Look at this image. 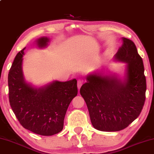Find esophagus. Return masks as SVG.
I'll return each mask as SVG.
<instances>
[{
    "label": "esophagus",
    "instance_id": "esophagus-1",
    "mask_svg": "<svg viewBox=\"0 0 154 154\" xmlns=\"http://www.w3.org/2000/svg\"><path fill=\"white\" fill-rule=\"evenodd\" d=\"M83 82H84V80H83L82 79H79L77 81V86H78V88L79 89H80V87H81V86L83 84Z\"/></svg>",
    "mask_w": 154,
    "mask_h": 154
}]
</instances>
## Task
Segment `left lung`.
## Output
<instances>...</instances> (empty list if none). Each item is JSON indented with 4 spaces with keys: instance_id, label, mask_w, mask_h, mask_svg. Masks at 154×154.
Returning a JSON list of instances; mask_svg holds the SVG:
<instances>
[{
    "instance_id": "obj_1",
    "label": "left lung",
    "mask_w": 154,
    "mask_h": 154,
    "mask_svg": "<svg viewBox=\"0 0 154 154\" xmlns=\"http://www.w3.org/2000/svg\"><path fill=\"white\" fill-rule=\"evenodd\" d=\"M123 41L115 58L128 63L125 81L95 73L87 78V82L80 90L93 126L100 131L125 129L139 116L145 102L147 85L143 59L132 40L123 37Z\"/></svg>"
}]
</instances>
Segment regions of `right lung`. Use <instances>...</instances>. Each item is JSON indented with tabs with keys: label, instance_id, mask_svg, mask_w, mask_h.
Wrapping results in <instances>:
<instances>
[{
	"label": "right lung",
	"instance_id": "add662e5",
	"mask_svg": "<svg viewBox=\"0 0 154 154\" xmlns=\"http://www.w3.org/2000/svg\"><path fill=\"white\" fill-rule=\"evenodd\" d=\"M49 39L37 40L39 47L46 46ZM24 49L17 54L8 75L10 106L25 129L42 136H52L63 128L68 106L78 94L77 80L55 81L46 87L35 89L24 81L22 63Z\"/></svg>",
	"mask_w": 154,
	"mask_h": 154
}]
</instances>
